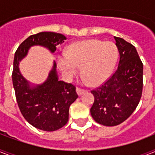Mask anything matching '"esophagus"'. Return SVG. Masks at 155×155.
I'll use <instances>...</instances> for the list:
<instances>
[{"instance_id":"obj_1","label":"esophagus","mask_w":155,"mask_h":155,"mask_svg":"<svg viewBox=\"0 0 155 155\" xmlns=\"http://www.w3.org/2000/svg\"><path fill=\"white\" fill-rule=\"evenodd\" d=\"M76 92H77V94L79 95V96H80V95H82L83 93H84L85 90L82 89V88H80V87H76Z\"/></svg>"}]
</instances>
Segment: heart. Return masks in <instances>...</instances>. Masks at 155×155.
I'll list each match as a JSON object with an SVG mask.
<instances>
[{
    "label": "heart",
    "mask_w": 155,
    "mask_h": 155,
    "mask_svg": "<svg viewBox=\"0 0 155 155\" xmlns=\"http://www.w3.org/2000/svg\"><path fill=\"white\" fill-rule=\"evenodd\" d=\"M118 58V49L113 42L88 40L71 45L66 54L57 57V64L68 79L80 71L92 85H99L108 80Z\"/></svg>",
    "instance_id": "b5f03b06"
}]
</instances>
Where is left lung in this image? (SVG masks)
<instances>
[{
  "label": "left lung",
  "instance_id": "left-lung-1",
  "mask_svg": "<svg viewBox=\"0 0 155 155\" xmlns=\"http://www.w3.org/2000/svg\"><path fill=\"white\" fill-rule=\"evenodd\" d=\"M114 38L120 55L117 69L101 86L91 91L94 96L91 115L105 126H115L130 117L143 87V64L137 50L121 38Z\"/></svg>",
  "mask_w": 155,
  "mask_h": 155
}]
</instances>
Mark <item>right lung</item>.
<instances>
[{"instance_id": "obj_1", "label": "right lung", "mask_w": 155, "mask_h": 155, "mask_svg": "<svg viewBox=\"0 0 155 155\" xmlns=\"http://www.w3.org/2000/svg\"><path fill=\"white\" fill-rule=\"evenodd\" d=\"M67 39L54 32H41L30 35L16 51L12 74L16 99L24 118L34 127L44 131H55L68 123L70 105L78 98L75 87L58 80L55 62L48 78L42 84L31 86L19 70V62L33 46H42L51 53L57 45Z\"/></svg>"}]
</instances>
